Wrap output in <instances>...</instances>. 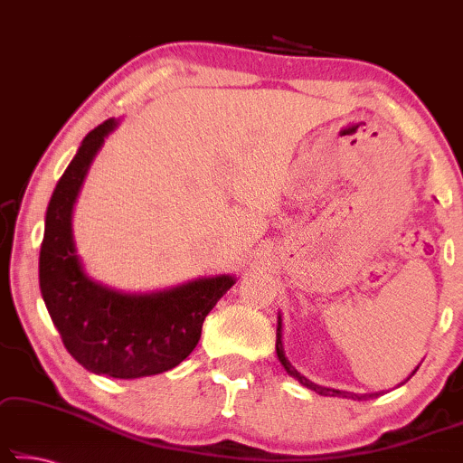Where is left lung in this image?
Returning <instances> with one entry per match:
<instances>
[{
    "instance_id": "1",
    "label": "left lung",
    "mask_w": 463,
    "mask_h": 463,
    "mask_svg": "<svg viewBox=\"0 0 463 463\" xmlns=\"http://www.w3.org/2000/svg\"><path fill=\"white\" fill-rule=\"evenodd\" d=\"M276 351H278V359H279V364L284 365V370L290 373L292 378H297L300 384L303 386H307V388H311V391H315L317 394H324V397H343V399H353V401H361V399H365L367 394H354V392H345V391H336V388H326V386H319V384H315V382H311L309 378H305L303 373H300L297 367H294L290 361H288V357H286V353H284V343H281V315L278 317V332H276ZM418 372V367H415V370L411 372V376L413 373ZM410 376V378H411ZM407 378V380H410ZM405 380V382H407ZM401 384H403V382H401ZM372 397V394H370Z\"/></svg>"
}]
</instances>
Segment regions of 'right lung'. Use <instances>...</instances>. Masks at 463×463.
I'll return each mask as SVG.
<instances>
[{
    "mask_svg": "<svg viewBox=\"0 0 463 463\" xmlns=\"http://www.w3.org/2000/svg\"><path fill=\"white\" fill-rule=\"evenodd\" d=\"M115 127L117 120L109 118L87 133L52 194L39 286L66 351L85 370L131 380L182 364L198 345L204 317L236 278H198L169 290L125 294L87 276L72 238V206L93 156Z\"/></svg>",
    "mask_w": 463,
    "mask_h": 463,
    "instance_id": "obj_1",
    "label": "right lung"
}]
</instances>
